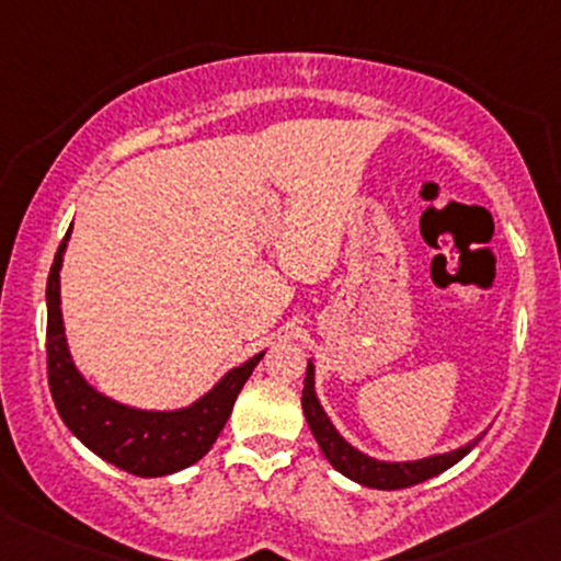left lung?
I'll return each instance as SVG.
<instances>
[{
	"label": "left lung",
	"mask_w": 561,
	"mask_h": 561,
	"mask_svg": "<svg viewBox=\"0 0 561 561\" xmlns=\"http://www.w3.org/2000/svg\"><path fill=\"white\" fill-rule=\"evenodd\" d=\"M300 402H304L306 421H309L313 439H317L319 450L324 453V458L332 463V469H337L343 477L354 479V482L365 484V488H375V490H404V488H412V484L426 482V479L436 477V473L450 469V466L458 463L460 458H466V455L477 447V442L482 439V436H477V439L469 442L466 447H460V450H453L445 455H431V458L410 460V463H386V460H375L370 455L359 453L356 447H351L341 434H337L335 426L330 423L328 412H324L322 404H319L317 391H313L311 362L309 367H306L304 397H300Z\"/></svg>",
	"instance_id": "obj_1"
}]
</instances>
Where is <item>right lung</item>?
Returning <instances> with one entry per match:
<instances>
[{
  "instance_id": "obj_1",
  "label": "right lung",
  "mask_w": 561,
  "mask_h": 561,
  "mask_svg": "<svg viewBox=\"0 0 561 561\" xmlns=\"http://www.w3.org/2000/svg\"><path fill=\"white\" fill-rule=\"evenodd\" d=\"M69 233L55 252L47 276V383L58 415L84 447L116 469L135 477H164L188 469L210 453L213 442L229 421L237 393L248 383L263 354H255L242 367H233L213 391L183 410H133L98 393L73 367L64 335L60 263H64Z\"/></svg>"
}]
</instances>
